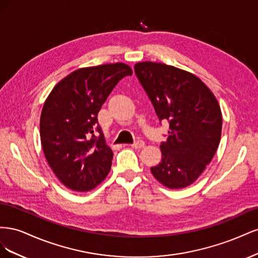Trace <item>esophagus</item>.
<instances>
[{
	"label": "esophagus",
	"mask_w": 258,
	"mask_h": 258,
	"mask_svg": "<svg viewBox=\"0 0 258 258\" xmlns=\"http://www.w3.org/2000/svg\"><path fill=\"white\" fill-rule=\"evenodd\" d=\"M144 145H145V143L143 141H137L134 144H131V147L136 148V150H140V148L144 147Z\"/></svg>",
	"instance_id": "1"
}]
</instances>
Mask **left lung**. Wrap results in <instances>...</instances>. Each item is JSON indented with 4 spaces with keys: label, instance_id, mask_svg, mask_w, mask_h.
<instances>
[{
    "label": "left lung",
    "instance_id": "1",
    "mask_svg": "<svg viewBox=\"0 0 258 258\" xmlns=\"http://www.w3.org/2000/svg\"><path fill=\"white\" fill-rule=\"evenodd\" d=\"M135 71L159 120H168L161 161L151 171L170 189L191 185L212 160L221 141L222 112L213 92L198 76L160 62L143 61Z\"/></svg>",
    "mask_w": 258,
    "mask_h": 258
}]
</instances>
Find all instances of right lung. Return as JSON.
Here are the masks:
<instances>
[{
	"label": "right lung",
	"instance_id": "right-lung-1",
	"mask_svg": "<svg viewBox=\"0 0 258 258\" xmlns=\"http://www.w3.org/2000/svg\"><path fill=\"white\" fill-rule=\"evenodd\" d=\"M131 74L122 62L81 68L62 79L45 100L40 120L43 152L68 188L89 191L110 172L113 152L97 116L117 83Z\"/></svg>",
	"mask_w": 258,
	"mask_h": 258
}]
</instances>
